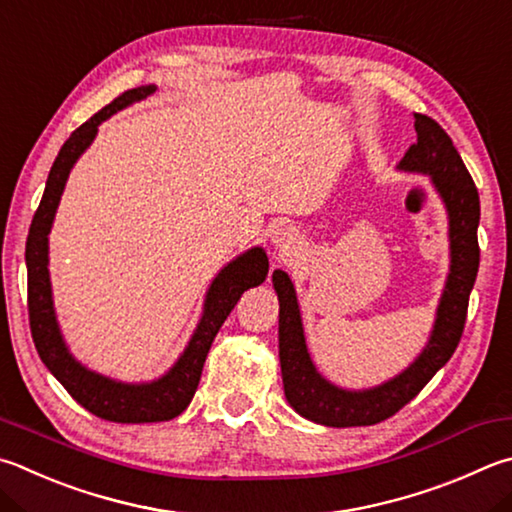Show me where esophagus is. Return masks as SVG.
I'll return each mask as SVG.
<instances>
[{
	"label": "esophagus",
	"instance_id": "34e87169",
	"mask_svg": "<svg viewBox=\"0 0 512 512\" xmlns=\"http://www.w3.org/2000/svg\"><path fill=\"white\" fill-rule=\"evenodd\" d=\"M273 244H275V248L280 250V262L282 264H288L291 262V257L297 253V244H300V241H297V232H295V228H291V226H277L275 230H273Z\"/></svg>",
	"mask_w": 512,
	"mask_h": 512
}]
</instances>
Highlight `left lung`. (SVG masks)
I'll return each instance as SVG.
<instances>
[{
  "label": "left lung",
  "instance_id": "1",
  "mask_svg": "<svg viewBox=\"0 0 512 512\" xmlns=\"http://www.w3.org/2000/svg\"><path fill=\"white\" fill-rule=\"evenodd\" d=\"M416 143L405 152L398 170L427 174L445 203L450 221V273L445 282L432 336L410 367L371 389H342L315 369L304 340L300 306L291 277L273 273L280 300V365L286 401L313 423L329 427L376 425L405 407L457 349L470 291L479 271V192L468 167L445 129L430 116L414 114Z\"/></svg>",
  "mask_w": 512,
  "mask_h": 512
}]
</instances>
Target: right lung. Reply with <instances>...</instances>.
I'll list each match as a JSON object with an SVG mask.
<instances>
[{"mask_svg":"<svg viewBox=\"0 0 512 512\" xmlns=\"http://www.w3.org/2000/svg\"><path fill=\"white\" fill-rule=\"evenodd\" d=\"M154 85L129 89L102 107L98 114L91 116L73 132L67 143L62 145L60 154L55 156L53 167L46 179L40 206L35 210L33 224L26 239V271H29V320L35 349L51 374L60 380L62 387L78 401L87 412L96 414L105 421L114 423H156L170 421L179 416L190 405L197 392L203 362H206L212 340L221 329V324L235 309L239 297L250 286H259L268 275V257L262 248H250L244 255L232 259L228 266L219 271L212 280L203 315L194 329L188 347L174 367L165 376L152 383H120L96 371L71 356L67 342H64L58 320H55L51 280H49V232L53 226L55 210L67 185L71 167L76 165L80 154L87 150L98 134V125L116 111L125 109L136 100H143L154 94Z\"/></svg>","mask_w":512,"mask_h":512,"instance_id":"1","label":"right lung"}]
</instances>
